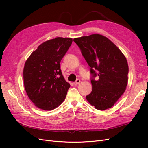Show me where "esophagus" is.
Here are the masks:
<instances>
[{
  "label": "esophagus",
  "instance_id": "34e87169",
  "mask_svg": "<svg viewBox=\"0 0 148 148\" xmlns=\"http://www.w3.org/2000/svg\"><path fill=\"white\" fill-rule=\"evenodd\" d=\"M80 79H77L76 80V82H75L74 83H73V84H75V85H77V84H78L79 83H80Z\"/></svg>",
  "mask_w": 148,
  "mask_h": 148
}]
</instances>
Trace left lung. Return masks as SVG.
<instances>
[{"label":"left lung","instance_id":"left-lung-1","mask_svg":"<svg viewBox=\"0 0 148 148\" xmlns=\"http://www.w3.org/2000/svg\"><path fill=\"white\" fill-rule=\"evenodd\" d=\"M73 41L91 67L92 89L86 96L87 101L97 110L111 108L127 86L128 65L126 57L115 44L101 34L75 38Z\"/></svg>","mask_w":148,"mask_h":148}]
</instances>
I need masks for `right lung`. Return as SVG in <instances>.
Returning a JSON list of instances; mask_svg holds the SVG:
<instances>
[{"mask_svg":"<svg viewBox=\"0 0 148 148\" xmlns=\"http://www.w3.org/2000/svg\"><path fill=\"white\" fill-rule=\"evenodd\" d=\"M58 37L42 43L26 60L23 81L26 94L35 106L51 110L65 100L70 85L62 75L60 63L72 43Z\"/></svg>","mask_w":148,"mask_h":148,"instance_id":"1","label":"right lung"}]
</instances>
